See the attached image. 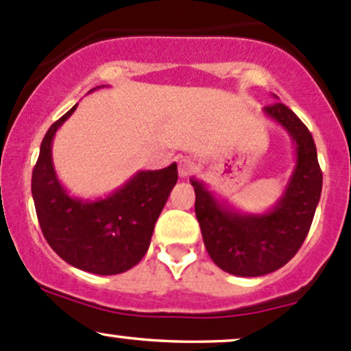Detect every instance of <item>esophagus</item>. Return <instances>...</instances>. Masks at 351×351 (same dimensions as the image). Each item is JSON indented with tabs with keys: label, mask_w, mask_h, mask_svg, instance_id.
<instances>
[{
	"label": "esophagus",
	"mask_w": 351,
	"mask_h": 351,
	"mask_svg": "<svg viewBox=\"0 0 351 351\" xmlns=\"http://www.w3.org/2000/svg\"><path fill=\"white\" fill-rule=\"evenodd\" d=\"M193 168H195V163L191 161V158H188V156L178 158V173L182 178H186L188 175H191Z\"/></svg>",
	"instance_id": "1"
}]
</instances>
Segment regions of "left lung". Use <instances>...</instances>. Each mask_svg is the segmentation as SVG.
<instances>
[{
	"label": "left lung",
	"instance_id": "1",
	"mask_svg": "<svg viewBox=\"0 0 351 351\" xmlns=\"http://www.w3.org/2000/svg\"><path fill=\"white\" fill-rule=\"evenodd\" d=\"M263 111L287 130L296 146L293 175L273 210L238 213L219 203L202 182L190 180L208 255L223 271L238 276H261L287 265L305 241L322 195L323 175L311 133L283 103Z\"/></svg>",
	"mask_w": 351,
	"mask_h": 351
}]
</instances>
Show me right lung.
I'll list each match as a JSON object with an SVG mask.
<instances>
[{"mask_svg":"<svg viewBox=\"0 0 351 351\" xmlns=\"http://www.w3.org/2000/svg\"><path fill=\"white\" fill-rule=\"evenodd\" d=\"M93 91V90H91ZM76 105L49 126L33 168L32 193L48 245L71 267L95 275H118L140 263L148 252L155 223L178 180L176 163L138 171L106 198L83 202L66 193L53 168L56 130Z\"/></svg>","mask_w":351,"mask_h":351,"instance_id":"right-lung-1","label":"right lung"}]
</instances>
